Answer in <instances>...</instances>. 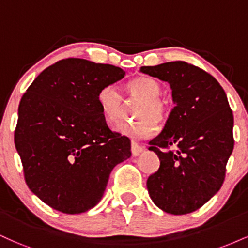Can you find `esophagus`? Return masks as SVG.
<instances>
[{
	"mask_svg": "<svg viewBox=\"0 0 248 248\" xmlns=\"http://www.w3.org/2000/svg\"><path fill=\"white\" fill-rule=\"evenodd\" d=\"M130 146H132V154L134 156H138L139 154L142 153V150H143V147L139 146V144L134 141H132V144H130Z\"/></svg>",
	"mask_w": 248,
	"mask_h": 248,
	"instance_id": "obj_1",
	"label": "esophagus"
}]
</instances>
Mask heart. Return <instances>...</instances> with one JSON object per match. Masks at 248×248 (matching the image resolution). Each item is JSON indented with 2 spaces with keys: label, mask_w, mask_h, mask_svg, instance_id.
<instances>
[{
  "label": "heart",
  "mask_w": 248,
  "mask_h": 248,
  "mask_svg": "<svg viewBox=\"0 0 248 248\" xmlns=\"http://www.w3.org/2000/svg\"><path fill=\"white\" fill-rule=\"evenodd\" d=\"M126 95L140 100L134 108V116L139 120L132 124H124L118 130L124 135L135 139L150 136L155 129V122L166 120L168 108L161 99L163 88L156 79L141 76L127 82L124 86ZM98 104L105 121L110 126L118 124L124 116V98L113 85L101 88L98 94Z\"/></svg>",
  "instance_id": "1"
}]
</instances>
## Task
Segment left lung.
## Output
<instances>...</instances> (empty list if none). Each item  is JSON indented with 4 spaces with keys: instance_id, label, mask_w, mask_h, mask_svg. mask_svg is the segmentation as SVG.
Returning <instances> with one entry per match:
<instances>
[{
    "instance_id": "1",
    "label": "left lung",
    "mask_w": 248,
    "mask_h": 248,
    "mask_svg": "<svg viewBox=\"0 0 248 248\" xmlns=\"http://www.w3.org/2000/svg\"><path fill=\"white\" fill-rule=\"evenodd\" d=\"M140 71L169 82L175 104L163 130L149 142L161 163L148 177V192L164 212L186 215L223 186L234 146L232 109L219 82L195 65L177 61Z\"/></svg>"
}]
</instances>
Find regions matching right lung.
Wrapping results in <instances>:
<instances>
[{
	"instance_id": "1",
	"label": "right lung",
	"mask_w": 248,
	"mask_h": 248,
	"mask_svg": "<svg viewBox=\"0 0 248 248\" xmlns=\"http://www.w3.org/2000/svg\"><path fill=\"white\" fill-rule=\"evenodd\" d=\"M109 64L67 58L45 69L18 106L15 147L29 189L69 215L100 202L110 171L130 157V140L112 132L98 104L101 88L124 78Z\"/></svg>"
}]
</instances>
